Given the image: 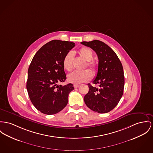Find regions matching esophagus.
Returning <instances> with one entry per match:
<instances>
[{
  "label": "esophagus",
  "mask_w": 153,
  "mask_h": 153,
  "mask_svg": "<svg viewBox=\"0 0 153 153\" xmlns=\"http://www.w3.org/2000/svg\"><path fill=\"white\" fill-rule=\"evenodd\" d=\"M79 85H74V87L75 88H77L79 87Z\"/></svg>",
  "instance_id": "1"
}]
</instances>
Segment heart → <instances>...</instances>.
I'll list each match as a JSON object with an SVG mask.
<instances>
[{"mask_svg": "<svg viewBox=\"0 0 153 153\" xmlns=\"http://www.w3.org/2000/svg\"><path fill=\"white\" fill-rule=\"evenodd\" d=\"M78 53L83 59L87 61L86 66H87L93 73L96 74L97 71V65L92 60L93 59V53L92 50L89 48L84 47L81 48ZM73 54L71 51L67 53L64 57L62 61L63 67L67 71H71L73 69ZM92 78V72L88 70L81 72H73L67 76L68 82L74 84H79L89 81Z\"/></svg>", "mask_w": 153, "mask_h": 153, "instance_id": "1", "label": "heart"}]
</instances>
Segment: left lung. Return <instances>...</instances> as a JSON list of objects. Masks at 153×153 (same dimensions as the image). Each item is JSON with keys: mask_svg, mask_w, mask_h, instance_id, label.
Here are the masks:
<instances>
[{"mask_svg": "<svg viewBox=\"0 0 153 153\" xmlns=\"http://www.w3.org/2000/svg\"><path fill=\"white\" fill-rule=\"evenodd\" d=\"M81 43L92 49L99 59L98 71L93 83L99 86L88 83L89 92L84 97V102L95 112H110L117 106L123 93L125 79L122 64L112 49L102 41Z\"/></svg>", "mask_w": 153, "mask_h": 153, "instance_id": "left-lung-1", "label": "left lung"}]
</instances>
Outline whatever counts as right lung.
<instances>
[{
    "instance_id": "add662e5",
    "label": "right lung",
    "mask_w": 153,
    "mask_h": 153,
    "mask_svg": "<svg viewBox=\"0 0 153 153\" xmlns=\"http://www.w3.org/2000/svg\"><path fill=\"white\" fill-rule=\"evenodd\" d=\"M75 46L74 42L53 40L36 53L28 71L27 89L32 103L42 113L53 115L67 105L71 83L57 85L66 79L62 65L65 54Z\"/></svg>"
}]
</instances>
